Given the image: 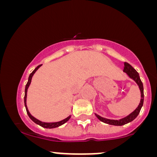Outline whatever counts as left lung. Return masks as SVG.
<instances>
[{
    "instance_id": "1",
    "label": "left lung",
    "mask_w": 157,
    "mask_h": 157,
    "mask_svg": "<svg viewBox=\"0 0 157 157\" xmlns=\"http://www.w3.org/2000/svg\"><path fill=\"white\" fill-rule=\"evenodd\" d=\"M123 71L127 74L128 76L130 77L131 79L134 80L135 82H136V83L138 85L139 88H140V92H141V100H140V104H139L138 107L136 108V109H135L132 113H131L130 114L128 115V116L125 117L120 119V120H109V119L102 117L99 116L98 114L95 113V115H96V117L98 120H100V121L102 122H105V123L109 124V125L120 126V125H125V124H127V123H128V122L133 121V120H134V119L138 116V114L140 113V110H141L142 105H143V101H144L143 85H142V81H141V80H140V75H139L138 72L134 69V68L132 67V66H131L130 64L128 63H124Z\"/></svg>"
}]
</instances>
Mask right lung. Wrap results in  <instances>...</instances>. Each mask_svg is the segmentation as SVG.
Here are the masks:
<instances>
[{
  "label": "right lung",
  "instance_id": "1",
  "mask_svg": "<svg viewBox=\"0 0 157 157\" xmlns=\"http://www.w3.org/2000/svg\"><path fill=\"white\" fill-rule=\"evenodd\" d=\"M41 65H39L38 66H37L35 68V70H34L30 74L29 77V79H28V82H27V83L26 85V88H25V95H24V105H25V107H26V112H27V114H28V116L29 117V118L31 119V120L33 121L35 123L37 124V125H40L41 127L43 128H57V127H59V126L63 125L64 123H66V122L68 121V120H69L70 117H71V115L70 116H68V117H66V119H64V120H61V121H59V122H41L40 121V120H37V119H36L33 116H32L31 113H29V111L28 110V108H27V105H26V97H27V90H28V88L29 86L30 83H31V81H32V76L34 75V74L36 72V71H37L38 68L40 67Z\"/></svg>",
  "mask_w": 157,
  "mask_h": 157
}]
</instances>
